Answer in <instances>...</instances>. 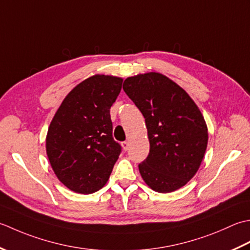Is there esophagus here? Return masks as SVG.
I'll list each match as a JSON object with an SVG mask.
<instances>
[{
	"label": "esophagus",
	"mask_w": 250,
	"mask_h": 250,
	"mask_svg": "<svg viewBox=\"0 0 250 250\" xmlns=\"http://www.w3.org/2000/svg\"><path fill=\"white\" fill-rule=\"evenodd\" d=\"M122 147H123V150H124V151H127V150H128V147H129L128 141H124V142H122Z\"/></svg>",
	"instance_id": "34e87169"
}]
</instances>
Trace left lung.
<instances>
[{"label": "left lung", "mask_w": 250, "mask_h": 250, "mask_svg": "<svg viewBox=\"0 0 250 250\" xmlns=\"http://www.w3.org/2000/svg\"><path fill=\"white\" fill-rule=\"evenodd\" d=\"M123 89L146 119L150 153L139 164L142 179L159 193L180 189L195 176L206 152L202 112L185 89L159 72L129 76Z\"/></svg>", "instance_id": "8db88e82"}]
</instances>
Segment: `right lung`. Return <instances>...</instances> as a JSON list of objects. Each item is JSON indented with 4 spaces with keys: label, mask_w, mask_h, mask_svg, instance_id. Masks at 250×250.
Listing matches in <instances>:
<instances>
[{
    "label": "right lung",
    "mask_w": 250,
    "mask_h": 250,
    "mask_svg": "<svg viewBox=\"0 0 250 250\" xmlns=\"http://www.w3.org/2000/svg\"><path fill=\"white\" fill-rule=\"evenodd\" d=\"M123 79L95 74L65 96L50 122L46 153L58 180L75 193L90 194L109 180L121 146L112 137L110 108Z\"/></svg>",
    "instance_id": "right-lung-1"
}]
</instances>
